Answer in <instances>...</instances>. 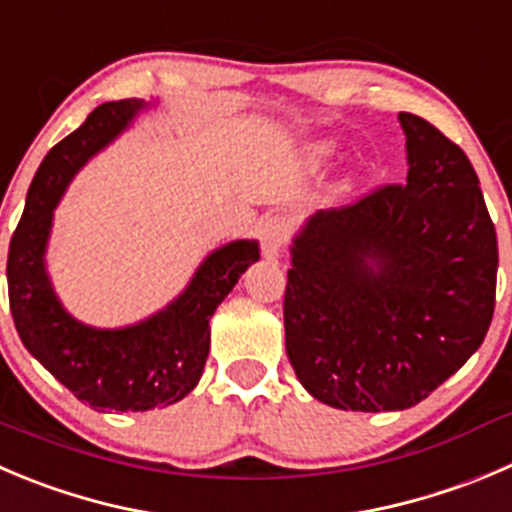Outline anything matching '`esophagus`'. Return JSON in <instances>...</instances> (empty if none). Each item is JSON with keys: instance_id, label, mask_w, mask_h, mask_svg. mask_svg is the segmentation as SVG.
Listing matches in <instances>:
<instances>
[{"instance_id": "obj_1", "label": "esophagus", "mask_w": 512, "mask_h": 512, "mask_svg": "<svg viewBox=\"0 0 512 512\" xmlns=\"http://www.w3.org/2000/svg\"><path fill=\"white\" fill-rule=\"evenodd\" d=\"M289 233H291V226L286 218L274 216L269 218V221H264L259 236H261V248H264L266 259H276V256L284 251L286 241H289Z\"/></svg>"}]
</instances>
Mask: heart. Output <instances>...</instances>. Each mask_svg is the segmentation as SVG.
Instances as JSON below:
<instances>
[{"mask_svg":"<svg viewBox=\"0 0 512 512\" xmlns=\"http://www.w3.org/2000/svg\"><path fill=\"white\" fill-rule=\"evenodd\" d=\"M329 155H332V145L329 143H316L314 148H311V158L314 160H324L329 158Z\"/></svg>","mask_w":512,"mask_h":512,"instance_id":"heart-1","label":"heart"}]
</instances>
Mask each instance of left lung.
<instances>
[{
  "label": "left lung",
  "instance_id": "1",
  "mask_svg": "<svg viewBox=\"0 0 512 512\" xmlns=\"http://www.w3.org/2000/svg\"><path fill=\"white\" fill-rule=\"evenodd\" d=\"M405 186L316 211L291 243L286 354L337 410L415 407L478 352L495 309L498 236L467 155L399 113Z\"/></svg>",
  "mask_w": 512,
  "mask_h": 512
}]
</instances>
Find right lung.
I'll list each match as a JSON object with an SVG mask.
<instances>
[{
    "label": "right lung",
    "instance_id": "obj_1",
    "mask_svg": "<svg viewBox=\"0 0 512 512\" xmlns=\"http://www.w3.org/2000/svg\"><path fill=\"white\" fill-rule=\"evenodd\" d=\"M155 105V100L105 102L60 140L34 173L9 243V309L19 339L57 382L97 412H145L186 397L206 367L213 311L243 271L259 261V241L223 243L165 309L118 329L85 324L62 306L47 271L57 203L82 165Z\"/></svg>",
    "mask_w": 512,
    "mask_h": 512
}]
</instances>
